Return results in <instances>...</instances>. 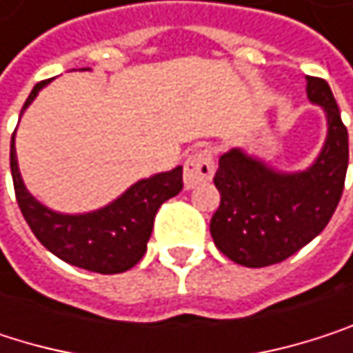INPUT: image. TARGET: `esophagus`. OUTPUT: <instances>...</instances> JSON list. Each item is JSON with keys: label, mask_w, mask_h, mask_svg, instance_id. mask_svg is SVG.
Instances as JSON below:
<instances>
[{"label": "esophagus", "mask_w": 353, "mask_h": 353, "mask_svg": "<svg viewBox=\"0 0 353 353\" xmlns=\"http://www.w3.org/2000/svg\"><path fill=\"white\" fill-rule=\"evenodd\" d=\"M215 173V157L209 148L194 150L184 163V184L186 188H194L203 182H209Z\"/></svg>", "instance_id": "34e87169"}]
</instances>
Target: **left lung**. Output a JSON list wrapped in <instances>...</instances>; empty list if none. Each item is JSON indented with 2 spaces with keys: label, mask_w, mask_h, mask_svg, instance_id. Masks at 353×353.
I'll use <instances>...</instances> for the list:
<instances>
[{
  "label": "left lung",
  "mask_w": 353,
  "mask_h": 353,
  "mask_svg": "<svg viewBox=\"0 0 353 353\" xmlns=\"http://www.w3.org/2000/svg\"><path fill=\"white\" fill-rule=\"evenodd\" d=\"M308 99L319 103L329 121L321 157L302 173H279L234 148L219 159L215 186L221 194L211 219L215 246L244 267L277 265L331 221L345 184L350 161L347 128L327 80L308 76Z\"/></svg>",
  "instance_id": "8db88e82"
}]
</instances>
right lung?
I'll use <instances>...</instances> for the list:
<instances>
[{
  "instance_id": "add662e5",
  "label": "right lung",
  "mask_w": 353,
  "mask_h": 353,
  "mask_svg": "<svg viewBox=\"0 0 353 353\" xmlns=\"http://www.w3.org/2000/svg\"><path fill=\"white\" fill-rule=\"evenodd\" d=\"M47 82L49 80H43L32 88L22 111ZM10 167L18 207L37 240L57 259L101 275L123 273L142 259L159 207L171 196L180 194L184 186L182 167H175L148 180H140L101 211L86 215H59L26 192L16 163L14 134Z\"/></svg>"
}]
</instances>
